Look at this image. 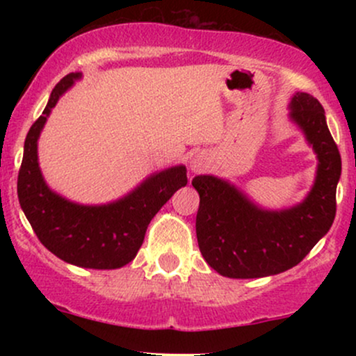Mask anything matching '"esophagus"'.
Here are the masks:
<instances>
[{
  "instance_id": "esophagus-1",
  "label": "esophagus",
  "mask_w": 356,
  "mask_h": 356,
  "mask_svg": "<svg viewBox=\"0 0 356 356\" xmlns=\"http://www.w3.org/2000/svg\"><path fill=\"white\" fill-rule=\"evenodd\" d=\"M206 167H207V159L204 157L202 154L192 155V159H191V170H192V172L199 174V172H202Z\"/></svg>"
}]
</instances>
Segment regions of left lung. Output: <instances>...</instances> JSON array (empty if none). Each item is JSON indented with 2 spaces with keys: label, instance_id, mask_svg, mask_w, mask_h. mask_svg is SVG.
I'll use <instances>...</instances> for the list:
<instances>
[{
  "label": "left lung",
  "instance_id": "1",
  "mask_svg": "<svg viewBox=\"0 0 356 356\" xmlns=\"http://www.w3.org/2000/svg\"><path fill=\"white\" fill-rule=\"evenodd\" d=\"M289 120L303 132L318 159L314 182L300 204L280 211L264 209L226 179H192L201 197L195 218L199 249L219 275L249 280L288 271L332 227L341 157L326 125L325 110L313 95L296 92L289 102Z\"/></svg>",
  "mask_w": 356,
  "mask_h": 356
}]
</instances>
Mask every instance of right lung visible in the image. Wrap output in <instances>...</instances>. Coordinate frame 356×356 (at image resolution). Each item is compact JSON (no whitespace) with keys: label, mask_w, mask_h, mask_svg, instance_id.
Returning <instances> with one entry per match:
<instances>
[{"label":"right lung","mask_w":356,"mask_h":356,"mask_svg":"<svg viewBox=\"0 0 356 356\" xmlns=\"http://www.w3.org/2000/svg\"><path fill=\"white\" fill-rule=\"evenodd\" d=\"M80 79L79 72L61 79L31 125L18 174V199L35 234L56 257L80 268L117 269L137 256L150 220L187 184V169L181 164L150 174L136 189L108 204H79L51 191L40 169L38 138L51 108Z\"/></svg>","instance_id":"right-lung-1"}]
</instances>
